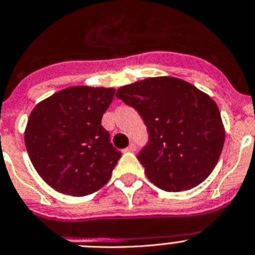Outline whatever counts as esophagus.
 <instances>
[{
  "mask_svg": "<svg viewBox=\"0 0 255 255\" xmlns=\"http://www.w3.org/2000/svg\"><path fill=\"white\" fill-rule=\"evenodd\" d=\"M126 150H127V151H134V150H136V144H134V142H131V144L128 145V147L126 149Z\"/></svg>",
  "mask_w": 255,
  "mask_h": 255,
  "instance_id": "obj_1",
  "label": "esophagus"
}]
</instances>
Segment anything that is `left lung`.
<instances>
[{
  "label": "left lung",
  "mask_w": 255,
  "mask_h": 255,
  "mask_svg": "<svg viewBox=\"0 0 255 255\" xmlns=\"http://www.w3.org/2000/svg\"><path fill=\"white\" fill-rule=\"evenodd\" d=\"M141 115L149 141L138 153L147 179L167 192L197 187L213 172L223 149L219 109L206 93L172 76L147 78L117 91Z\"/></svg>",
  "instance_id": "1"
}]
</instances>
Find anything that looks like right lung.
I'll return each mask as SVG.
<instances>
[{"label":"right lung","instance_id":"obj_1","mask_svg":"<svg viewBox=\"0 0 255 255\" xmlns=\"http://www.w3.org/2000/svg\"><path fill=\"white\" fill-rule=\"evenodd\" d=\"M114 88H66L36 105L24 144L42 180L63 194H91L110 180L122 153L101 126Z\"/></svg>","mask_w":255,"mask_h":255}]
</instances>
